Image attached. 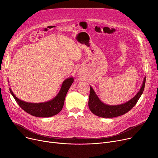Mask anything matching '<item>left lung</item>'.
Returning a JSON list of instances; mask_svg holds the SVG:
<instances>
[{"label":"left lung","instance_id":"1","mask_svg":"<svg viewBox=\"0 0 158 158\" xmlns=\"http://www.w3.org/2000/svg\"><path fill=\"white\" fill-rule=\"evenodd\" d=\"M146 77H144L143 84L138 94L128 102L119 105H107L103 103L96 95L94 89L90 86V93L88 101V106L90 111L98 117L102 118H113L123 115L130 111L137 103L142 95Z\"/></svg>","mask_w":158,"mask_h":158}]
</instances>
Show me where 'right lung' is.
<instances>
[{"label": "right lung", "instance_id": "1", "mask_svg": "<svg viewBox=\"0 0 158 158\" xmlns=\"http://www.w3.org/2000/svg\"><path fill=\"white\" fill-rule=\"evenodd\" d=\"M73 82V77H69L64 80L58 94L52 100L41 103H29L21 101L14 95L11 88H10V91L16 102L23 110L27 113L36 117H51L61 111L66 95Z\"/></svg>", "mask_w": 158, "mask_h": 158}]
</instances>
